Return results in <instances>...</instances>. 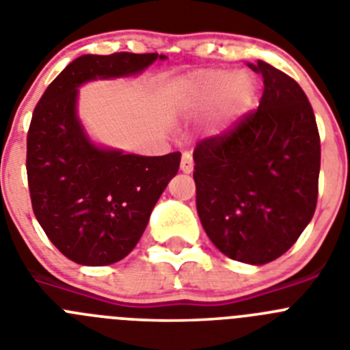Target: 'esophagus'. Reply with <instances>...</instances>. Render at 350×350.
Wrapping results in <instances>:
<instances>
[{
  "label": "esophagus",
  "instance_id": "esophagus-1",
  "mask_svg": "<svg viewBox=\"0 0 350 350\" xmlns=\"http://www.w3.org/2000/svg\"><path fill=\"white\" fill-rule=\"evenodd\" d=\"M194 168V161H193V156H191V152H184L182 154V163H180V170L184 173H191Z\"/></svg>",
  "mask_w": 350,
  "mask_h": 350
}]
</instances>
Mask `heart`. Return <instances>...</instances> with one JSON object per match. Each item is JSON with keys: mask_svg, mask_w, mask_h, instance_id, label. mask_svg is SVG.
Segmentation results:
<instances>
[{"mask_svg": "<svg viewBox=\"0 0 350 350\" xmlns=\"http://www.w3.org/2000/svg\"><path fill=\"white\" fill-rule=\"evenodd\" d=\"M184 92L193 107L205 108L228 98V105L234 110L247 107L252 96L249 77L226 70H205L185 80Z\"/></svg>", "mask_w": 350, "mask_h": 350, "instance_id": "b5f03b06", "label": "heart"}]
</instances>
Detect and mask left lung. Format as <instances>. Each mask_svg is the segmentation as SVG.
<instances>
[{
  "instance_id": "1",
  "label": "left lung",
  "mask_w": 350,
  "mask_h": 350,
  "mask_svg": "<svg viewBox=\"0 0 350 350\" xmlns=\"http://www.w3.org/2000/svg\"><path fill=\"white\" fill-rule=\"evenodd\" d=\"M259 107L194 148L196 208L222 254L265 265L280 258L314 217L321 138L298 82L265 61Z\"/></svg>"
}]
</instances>
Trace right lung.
Masks as SVG:
<instances>
[{
  "instance_id": "right-lung-1",
  "label": "right lung",
  "mask_w": 350,
  "mask_h": 350,
  "mask_svg": "<svg viewBox=\"0 0 350 350\" xmlns=\"http://www.w3.org/2000/svg\"><path fill=\"white\" fill-rule=\"evenodd\" d=\"M159 54H85L45 89L27 131V185L40 226L59 252L85 267L120 261L180 166V152L145 157L96 147L77 119V89L140 73Z\"/></svg>"
}]
</instances>
